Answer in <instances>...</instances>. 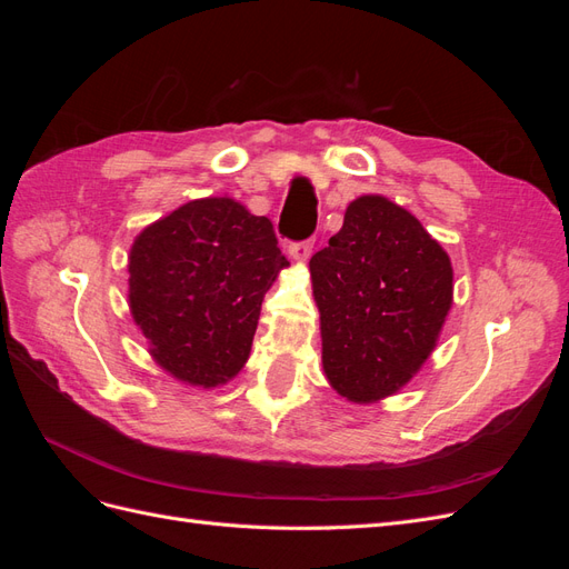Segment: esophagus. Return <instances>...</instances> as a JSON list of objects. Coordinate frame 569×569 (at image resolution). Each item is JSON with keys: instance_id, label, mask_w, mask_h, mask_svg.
Listing matches in <instances>:
<instances>
[{"instance_id": "1", "label": "esophagus", "mask_w": 569, "mask_h": 569, "mask_svg": "<svg viewBox=\"0 0 569 569\" xmlns=\"http://www.w3.org/2000/svg\"><path fill=\"white\" fill-rule=\"evenodd\" d=\"M311 251H313V242H311V239H306V242L289 244V256L295 258V261H299V263L308 261V256H311Z\"/></svg>"}]
</instances>
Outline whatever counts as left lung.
<instances>
[{
	"mask_svg": "<svg viewBox=\"0 0 569 569\" xmlns=\"http://www.w3.org/2000/svg\"><path fill=\"white\" fill-rule=\"evenodd\" d=\"M308 268L330 385L370 403L410 382L453 303L451 258L422 222L387 197H358Z\"/></svg>",
	"mask_w": 569,
	"mask_h": 569,
	"instance_id": "1",
	"label": "left lung"
}]
</instances>
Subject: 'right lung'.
<instances>
[{"label": "right lung", "instance_id": "1", "mask_svg": "<svg viewBox=\"0 0 569 569\" xmlns=\"http://www.w3.org/2000/svg\"><path fill=\"white\" fill-rule=\"evenodd\" d=\"M287 266L266 216L230 197L189 201L137 234L130 313L166 372L211 389L244 368L266 291Z\"/></svg>", "mask_w": 569, "mask_h": 569}]
</instances>
